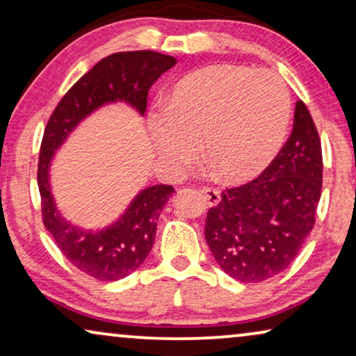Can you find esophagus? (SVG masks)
I'll return each instance as SVG.
<instances>
[{
    "mask_svg": "<svg viewBox=\"0 0 356 356\" xmlns=\"http://www.w3.org/2000/svg\"><path fill=\"white\" fill-rule=\"evenodd\" d=\"M199 193H201L204 201H206L209 206H217V204L220 202V193H218L216 188H209V186L201 188L199 189Z\"/></svg>",
    "mask_w": 356,
    "mask_h": 356,
    "instance_id": "1",
    "label": "esophagus"
}]
</instances>
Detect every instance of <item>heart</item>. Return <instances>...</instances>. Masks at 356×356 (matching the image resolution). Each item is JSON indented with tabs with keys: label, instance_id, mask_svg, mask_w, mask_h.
<instances>
[{
	"label": "heart",
	"instance_id": "heart-1",
	"mask_svg": "<svg viewBox=\"0 0 356 356\" xmlns=\"http://www.w3.org/2000/svg\"><path fill=\"white\" fill-rule=\"evenodd\" d=\"M291 102L284 82L269 71L212 65L183 76L150 115V138L160 159L183 170L206 157L218 177L241 183L254 178L284 144Z\"/></svg>",
	"mask_w": 356,
	"mask_h": 356
}]
</instances>
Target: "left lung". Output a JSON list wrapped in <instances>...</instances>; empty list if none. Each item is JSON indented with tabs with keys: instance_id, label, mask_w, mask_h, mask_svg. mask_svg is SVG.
<instances>
[{
	"instance_id": "obj_1",
	"label": "left lung",
	"mask_w": 356,
	"mask_h": 356,
	"mask_svg": "<svg viewBox=\"0 0 356 356\" xmlns=\"http://www.w3.org/2000/svg\"><path fill=\"white\" fill-rule=\"evenodd\" d=\"M323 189V150L311 113L295 106L290 138L259 177L220 194L204 235L217 264L243 284L284 272L316 223Z\"/></svg>"
}]
</instances>
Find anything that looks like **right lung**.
<instances>
[{
	"instance_id": "obj_1",
	"label": "right lung",
	"mask_w": 356,
	"mask_h": 356,
	"mask_svg": "<svg viewBox=\"0 0 356 356\" xmlns=\"http://www.w3.org/2000/svg\"><path fill=\"white\" fill-rule=\"evenodd\" d=\"M175 65L173 56L150 50L108 55L66 92L43 131L37 170L43 225L66 259L97 280H120L143 264L152 250L160 212L175 189L168 184L144 189L115 225L95 233L84 232L56 211L48 184L50 160L70 131L106 102L126 100L144 113L150 86Z\"/></svg>"
}]
</instances>
